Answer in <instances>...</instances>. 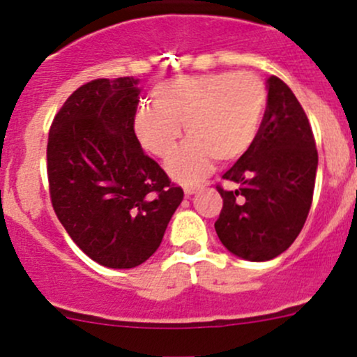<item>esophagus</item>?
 <instances>
[{"instance_id": "esophagus-1", "label": "esophagus", "mask_w": 357, "mask_h": 357, "mask_svg": "<svg viewBox=\"0 0 357 357\" xmlns=\"http://www.w3.org/2000/svg\"><path fill=\"white\" fill-rule=\"evenodd\" d=\"M200 188H202V186H192V185H186V186H185V195H186V197L195 195V193L199 192Z\"/></svg>"}]
</instances>
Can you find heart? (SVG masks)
Masks as SVG:
<instances>
[{"label": "heart", "mask_w": 357, "mask_h": 357, "mask_svg": "<svg viewBox=\"0 0 357 357\" xmlns=\"http://www.w3.org/2000/svg\"><path fill=\"white\" fill-rule=\"evenodd\" d=\"M153 105L138 107L132 132L139 145L158 158H167L181 139L188 142L169 160L176 181L195 183L214 165L245 157L259 135L268 105V89L252 72H208L179 75L152 89Z\"/></svg>", "instance_id": "1"}]
</instances>
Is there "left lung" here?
<instances>
[{
	"instance_id": "1",
	"label": "left lung",
	"mask_w": 357,
	"mask_h": 357,
	"mask_svg": "<svg viewBox=\"0 0 357 357\" xmlns=\"http://www.w3.org/2000/svg\"><path fill=\"white\" fill-rule=\"evenodd\" d=\"M268 105L254 149L222 178L238 188L218 186L222 208L214 228L233 255L252 262L278 257L301 233L314 192L318 152L307 115L291 89L271 75Z\"/></svg>"
}]
</instances>
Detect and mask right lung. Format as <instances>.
Listing matches in <instances>:
<instances>
[{
    "label": "right lung",
    "mask_w": 357,
    "mask_h": 357,
    "mask_svg": "<svg viewBox=\"0 0 357 357\" xmlns=\"http://www.w3.org/2000/svg\"><path fill=\"white\" fill-rule=\"evenodd\" d=\"M139 79H96L75 89L48 136L56 218L88 257L129 269L155 254L183 200L132 132Z\"/></svg>",
    "instance_id": "obj_1"
}]
</instances>
